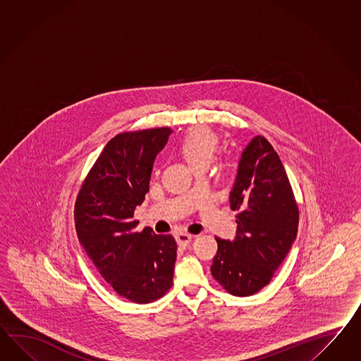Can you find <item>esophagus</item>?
Masks as SVG:
<instances>
[{
	"label": "esophagus",
	"mask_w": 361,
	"mask_h": 361,
	"mask_svg": "<svg viewBox=\"0 0 361 361\" xmlns=\"http://www.w3.org/2000/svg\"><path fill=\"white\" fill-rule=\"evenodd\" d=\"M192 238H193V236L189 235V233H177L176 235L177 244L180 246H184V247L190 244Z\"/></svg>",
	"instance_id": "34e87169"
}]
</instances>
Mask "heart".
I'll list each match as a JSON object with an SVG mask.
<instances>
[{
	"mask_svg": "<svg viewBox=\"0 0 361 361\" xmlns=\"http://www.w3.org/2000/svg\"><path fill=\"white\" fill-rule=\"evenodd\" d=\"M218 146L216 134L204 126H197L188 133L180 145L181 154L190 167H198L212 161Z\"/></svg>",
	"mask_w": 361,
	"mask_h": 361,
	"instance_id": "b5f03b06",
	"label": "heart"
}]
</instances>
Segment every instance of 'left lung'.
Listing matches in <instances>:
<instances>
[{
	"label": "left lung",
	"instance_id": "1",
	"mask_svg": "<svg viewBox=\"0 0 361 361\" xmlns=\"http://www.w3.org/2000/svg\"><path fill=\"white\" fill-rule=\"evenodd\" d=\"M238 210L233 241L215 238L212 276L235 296H250L267 286L296 240L299 209L279 155L257 135L238 160L229 193Z\"/></svg>",
	"mask_w": 361,
	"mask_h": 361
}]
</instances>
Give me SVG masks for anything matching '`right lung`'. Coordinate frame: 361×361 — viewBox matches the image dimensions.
Wrapping results in <instances>:
<instances>
[{"mask_svg":"<svg viewBox=\"0 0 361 361\" xmlns=\"http://www.w3.org/2000/svg\"><path fill=\"white\" fill-rule=\"evenodd\" d=\"M169 128L121 133L106 143L80 188L75 229L91 262L117 295L149 304L173 284L177 244L149 227L137 232L134 210L149 192Z\"/></svg>","mask_w":361,"mask_h":361,"instance_id":"add662e5","label":"right lung"}]
</instances>
